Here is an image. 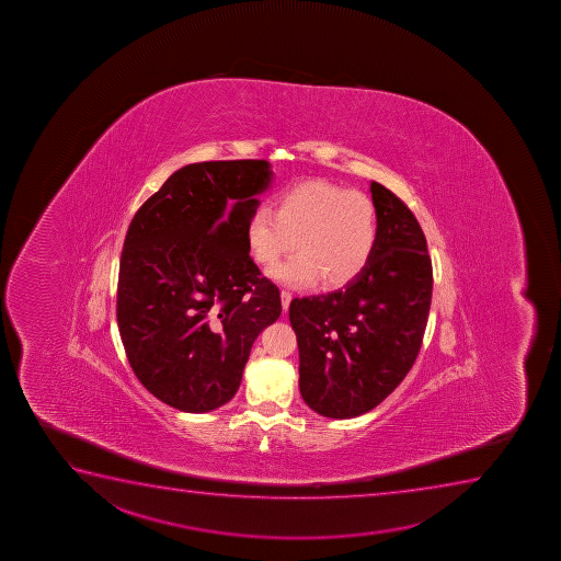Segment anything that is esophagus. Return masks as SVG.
I'll list each match as a JSON object with an SVG mask.
<instances>
[{
  "mask_svg": "<svg viewBox=\"0 0 561 561\" xmlns=\"http://www.w3.org/2000/svg\"><path fill=\"white\" fill-rule=\"evenodd\" d=\"M293 300V295H290L289 290H282V306H284V310H289V304Z\"/></svg>",
  "mask_w": 561,
  "mask_h": 561,
  "instance_id": "34e87169",
  "label": "esophagus"
}]
</instances>
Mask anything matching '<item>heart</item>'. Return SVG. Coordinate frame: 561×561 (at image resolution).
<instances>
[{"label": "heart", "instance_id": "obj_1", "mask_svg": "<svg viewBox=\"0 0 561 561\" xmlns=\"http://www.w3.org/2000/svg\"><path fill=\"white\" fill-rule=\"evenodd\" d=\"M379 240L376 203L363 192L313 179L285 187L274 211L259 205L245 221L251 257L276 266L297 245L298 255L274 271L287 285L323 282L340 289L368 268Z\"/></svg>", "mask_w": 561, "mask_h": 561}]
</instances>
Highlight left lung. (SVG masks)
<instances>
[{
  "mask_svg": "<svg viewBox=\"0 0 561 561\" xmlns=\"http://www.w3.org/2000/svg\"><path fill=\"white\" fill-rule=\"evenodd\" d=\"M369 192L379 240L368 268L343 289L289 306L300 394L330 419L379 405L415 364L428 323L434 277L421 225L385 185L371 182Z\"/></svg>",
  "mask_w": 561,
  "mask_h": 561,
  "instance_id": "8db88e82",
  "label": "left lung"
}]
</instances>
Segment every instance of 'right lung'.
<instances>
[{
	"label": "right lung",
	"mask_w": 561,
	"mask_h": 561,
	"mask_svg": "<svg viewBox=\"0 0 561 561\" xmlns=\"http://www.w3.org/2000/svg\"><path fill=\"white\" fill-rule=\"evenodd\" d=\"M264 159L203 161L140 206L119 259L116 317L135 376L158 400L206 413L237 394L251 345L282 313L245 242Z\"/></svg>",
	"instance_id": "1"
}]
</instances>
